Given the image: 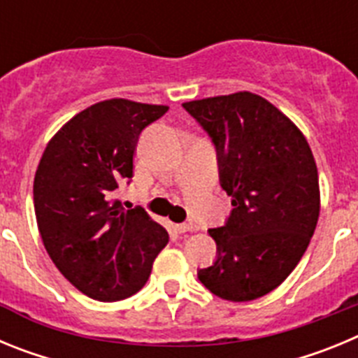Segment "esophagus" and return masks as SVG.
<instances>
[{"instance_id": "obj_1", "label": "esophagus", "mask_w": 358, "mask_h": 358, "mask_svg": "<svg viewBox=\"0 0 358 358\" xmlns=\"http://www.w3.org/2000/svg\"><path fill=\"white\" fill-rule=\"evenodd\" d=\"M176 229L179 233H188V231H194V226L192 224H176Z\"/></svg>"}]
</instances>
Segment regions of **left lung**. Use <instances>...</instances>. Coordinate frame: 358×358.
Segmentation results:
<instances>
[{
    "instance_id": "8db88e82",
    "label": "left lung",
    "mask_w": 358,
    "mask_h": 358,
    "mask_svg": "<svg viewBox=\"0 0 358 358\" xmlns=\"http://www.w3.org/2000/svg\"><path fill=\"white\" fill-rule=\"evenodd\" d=\"M211 136L231 217L210 229L217 262L199 280L226 301H252L280 287L305 255L321 211L317 164L305 134L251 91L182 103Z\"/></svg>"
}]
</instances>
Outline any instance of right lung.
<instances>
[{"label":"right lung","instance_id":"obj_1","mask_svg":"<svg viewBox=\"0 0 358 358\" xmlns=\"http://www.w3.org/2000/svg\"><path fill=\"white\" fill-rule=\"evenodd\" d=\"M169 106L110 98L90 106L48 141L34 177L44 249L62 276L98 301L140 292L169 233L143 210L115 199L134 173L136 145Z\"/></svg>","mask_w":358,"mask_h":358}]
</instances>
